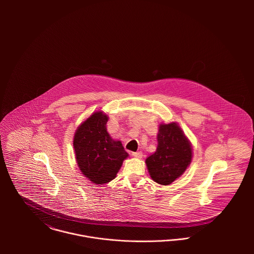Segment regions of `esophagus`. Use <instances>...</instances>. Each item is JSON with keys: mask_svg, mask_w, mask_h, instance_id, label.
<instances>
[{"mask_svg": "<svg viewBox=\"0 0 254 254\" xmlns=\"http://www.w3.org/2000/svg\"><path fill=\"white\" fill-rule=\"evenodd\" d=\"M132 155L134 157H137V158H142L143 157V152L142 151H134V152H132Z\"/></svg>", "mask_w": 254, "mask_h": 254, "instance_id": "obj_1", "label": "esophagus"}]
</instances>
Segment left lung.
<instances>
[{"label": "left lung", "mask_w": 254, "mask_h": 254, "mask_svg": "<svg viewBox=\"0 0 254 254\" xmlns=\"http://www.w3.org/2000/svg\"><path fill=\"white\" fill-rule=\"evenodd\" d=\"M192 148L180 126L160 124L155 152L145 159L151 179L160 185H170L179 178L190 164Z\"/></svg>", "instance_id": "1"}]
</instances>
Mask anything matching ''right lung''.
Here are the masks:
<instances>
[{
  "label": "right lung",
  "instance_id": "obj_1",
  "mask_svg": "<svg viewBox=\"0 0 254 254\" xmlns=\"http://www.w3.org/2000/svg\"><path fill=\"white\" fill-rule=\"evenodd\" d=\"M108 120L103 111L94 112L77 128L73 138L78 167L97 185L112 181L128 157L121 142L114 141L108 133Z\"/></svg>",
  "mask_w": 254,
  "mask_h": 254
}]
</instances>
